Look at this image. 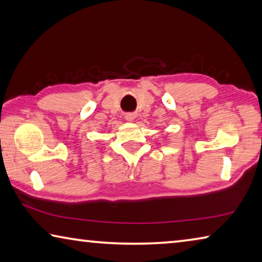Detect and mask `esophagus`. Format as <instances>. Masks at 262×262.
<instances>
[{
	"instance_id": "1",
	"label": "esophagus",
	"mask_w": 262,
	"mask_h": 262,
	"mask_svg": "<svg viewBox=\"0 0 262 262\" xmlns=\"http://www.w3.org/2000/svg\"><path fill=\"white\" fill-rule=\"evenodd\" d=\"M128 121H133L135 119V114L134 113H127L125 117Z\"/></svg>"
}]
</instances>
